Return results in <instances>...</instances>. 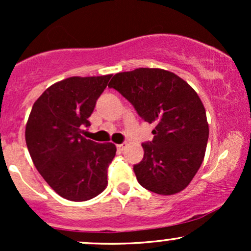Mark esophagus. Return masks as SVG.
I'll return each instance as SVG.
<instances>
[{"instance_id":"obj_1","label":"esophagus","mask_w":251,"mask_h":251,"mask_svg":"<svg viewBox=\"0 0 251 251\" xmlns=\"http://www.w3.org/2000/svg\"><path fill=\"white\" fill-rule=\"evenodd\" d=\"M126 148V143H123V144H118L117 145V149L119 150V151H123L124 149Z\"/></svg>"}]
</instances>
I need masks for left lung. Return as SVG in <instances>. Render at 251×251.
Listing matches in <instances>:
<instances>
[{"label": "left lung", "instance_id": "8db88e82", "mask_svg": "<svg viewBox=\"0 0 251 251\" xmlns=\"http://www.w3.org/2000/svg\"><path fill=\"white\" fill-rule=\"evenodd\" d=\"M108 87L155 125L153 140L142 144L144 158L133 168L140 185L164 196L185 189L203 163L209 138L205 108L195 89L160 68L117 73Z\"/></svg>", "mask_w": 251, "mask_h": 251}]
</instances>
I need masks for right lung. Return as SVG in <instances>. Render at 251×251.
I'll return each mask as SVG.
<instances>
[{
  "label": "right lung",
  "instance_id": "1",
  "mask_svg": "<svg viewBox=\"0 0 251 251\" xmlns=\"http://www.w3.org/2000/svg\"><path fill=\"white\" fill-rule=\"evenodd\" d=\"M111 74L71 76L48 87L34 102L25 124V143L34 165L57 195L73 201L97 197L107 186L112 143L82 137V128Z\"/></svg>",
  "mask_w": 251,
  "mask_h": 251
}]
</instances>
